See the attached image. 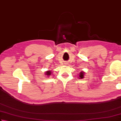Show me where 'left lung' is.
<instances>
[{
    "label": "left lung",
    "mask_w": 121,
    "mask_h": 121,
    "mask_svg": "<svg viewBox=\"0 0 121 121\" xmlns=\"http://www.w3.org/2000/svg\"><path fill=\"white\" fill-rule=\"evenodd\" d=\"M83 74H84V72H81V73H80L79 77H80V78H81V79H82V78H84Z\"/></svg>",
    "instance_id": "1"
}]
</instances>
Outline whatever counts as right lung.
<instances>
[{
    "instance_id": "add662e5",
    "label": "right lung",
    "mask_w": 121,
    "mask_h": 121,
    "mask_svg": "<svg viewBox=\"0 0 121 121\" xmlns=\"http://www.w3.org/2000/svg\"><path fill=\"white\" fill-rule=\"evenodd\" d=\"M51 74V71H47L46 73V74L47 75H50Z\"/></svg>"
}]
</instances>
